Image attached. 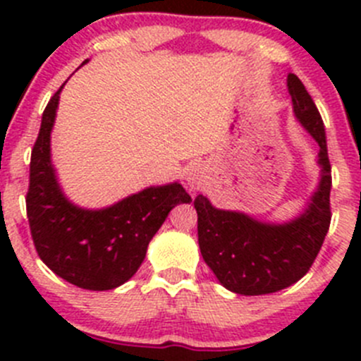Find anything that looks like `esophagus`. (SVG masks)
Returning a JSON list of instances; mask_svg holds the SVG:
<instances>
[{
    "mask_svg": "<svg viewBox=\"0 0 361 361\" xmlns=\"http://www.w3.org/2000/svg\"><path fill=\"white\" fill-rule=\"evenodd\" d=\"M204 173H202V169L199 166H195V167H192L190 171H188V174H187V183H188V187L190 188H194V190H199V188L202 187L204 185Z\"/></svg>",
    "mask_w": 361,
    "mask_h": 361,
    "instance_id": "34e87169",
    "label": "esophagus"
}]
</instances>
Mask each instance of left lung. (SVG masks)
<instances>
[{
    "label": "left lung",
    "instance_id": "1",
    "mask_svg": "<svg viewBox=\"0 0 361 361\" xmlns=\"http://www.w3.org/2000/svg\"><path fill=\"white\" fill-rule=\"evenodd\" d=\"M288 90L295 116L319 145L322 180L307 209L290 224L274 225L245 213L216 209L204 195L194 201L204 262L225 288L239 295L274 293L297 283L318 257L332 220V167L322 115L304 83L292 73Z\"/></svg>",
    "mask_w": 361,
    "mask_h": 361
}]
</instances>
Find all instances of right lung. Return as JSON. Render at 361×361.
Returning a JSON list of instances; mask_svg holds the SVG:
<instances>
[{
  "label": "right lung",
  "instance_id": "right-lung-1",
  "mask_svg": "<svg viewBox=\"0 0 361 361\" xmlns=\"http://www.w3.org/2000/svg\"><path fill=\"white\" fill-rule=\"evenodd\" d=\"M61 89L43 111L31 154L25 207L32 243L47 267L71 285L92 292L113 290L136 274L169 211L192 197L180 183H171L145 188L106 209H82L69 202L50 160Z\"/></svg>",
  "mask_w": 361,
  "mask_h": 361
}]
</instances>
